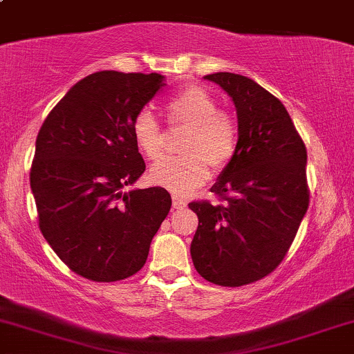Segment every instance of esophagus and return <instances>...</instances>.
<instances>
[{
	"mask_svg": "<svg viewBox=\"0 0 354 354\" xmlns=\"http://www.w3.org/2000/svg\"><path fill=\"white\" fill-rule=\"evenodd\" d=\"M173 208H176V209L186 208V201L181 200V198H178V196H173Z\"/></svg>",
	"mask_w": 354,
	"mask_h": 354,
	"instance_id": "obj_1",
	"label": "esophagus"
}]
</instances>
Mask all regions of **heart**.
I'll return each instance as SVG.
<instances>
[{
  "mask_svg": "<svg viewBox=\"0 0 354 354\" xmlns=\"http://www.w3.org/2000/svg\"><path fill=\"white\" fill-rule=\"evenodd\" d=\"M169 123L188 126L178 158H163L149 169L154 185L185 196L209 178V165L226 168L238 151L239 126L230 113L218 109V101L206 88L189 84L165 103ZM133 140L149 160L161 154L163 131L149 109H141L131 123Z\"/></svg>",
  "mask_w": 354,
  "mask_h": 354,
  "instance_id": "b5f03b06",
  "label": "heart"
}]
</instances>
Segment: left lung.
Listing matches in <instances>:
<instances>
[{
	"mask_svg": "<svg viewBox=\"0 0 354 354\" xmlns=\"http://www.w3.org/2000/svg\"><path fill=\"white\" fill-rule=\"evenodd\" d=\"M238 115L233 161L211 188L223 205L193 201L198 230L191 258L206 281L243 286L278 268L310 206L306 146L286 108L253 80L213 73Z\"/></svg>",
	"mask_w": 354,
	"mask_h": 354,
	"instance_id": "8db88e82",
	"label": "left lung"
}]
</instances>
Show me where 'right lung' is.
Here are the masks:
<instances>
[{"instance_id": "right-lung-1", "label": "right lung", "mask_w": 354, "mask_h": 354, "mask_svg": "<svg viewBox=\"0 0 354 354\" xmlns=\"http://www.w3.org/2000/svg\"><path fill=\"white\" fill-rule=\"evenodd\" d=\"M165 86L158 73L98 71L51 109L36 138L30 183L44 239L91 281L129 278L171 208L165 188L133 189L146 165L131 123Z\"/></svg>"}]
</instances>
